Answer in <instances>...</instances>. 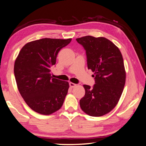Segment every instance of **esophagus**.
<instances>
[{
	"mask_svg": "<svg viewBox=\"0 0 146 146\" xmlns=\"http://www.w3.org/2000/svg\"><path fill=\"white\" fill-rule=\"evenodd\" d=\"M69 85H70V87H72V88H74V87H76V86H77V85L75 84V83H72V82L69 83Z\"/></svg>",
	"mask_w": 146,
	"mask_h": 146,
	"instance_id": "34e87169",
	"label": "esophagus"
}]
</instances>
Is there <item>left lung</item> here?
<instances>
[{"label":"left lung","mask_w":146,"mask_h":146,"mask_svg":"<svg viewBox=\"0 0 146 146\" xmlns=\"http://www.w3.org/2000/svg\"><path fill=\"white\" fill-rule=\"evenodd\" d=\"M86 51L88 69L94 72L93 87L84 85L85 94L80 100L82 111L91 116H102L118 104L125 83V70L121 52L106 38L90 35L76 39Z\"/></svg>","instance_id":"obj_1"}]
</instances>
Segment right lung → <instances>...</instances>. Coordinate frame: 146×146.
<instances>
[{
	"mask_svg": "<svg viewBox=\"0 0 146 146\" xmlns=\"http://www.w3.org/2000/svg\"><path fill=\"white\" fill-rule=\"evenodd\" d=\"M72 39L44 38L26 43L14 64V74L19 92L33 111L49 115L63 106L68 82L53 78L50 70L59 50Z\"/></svg>",
	"mask_w": 146,
	"mask_h": 146,
	"instance_id": "1",
	"label": "right lung"
}]
</instances>
